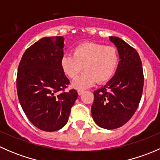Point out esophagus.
<instances>
[{"mask_svg": "<svg viewBox=\"0 0 160 160\" xmlns=\"http://www.w3.org/2000/svg\"><path fill=\"white\" fill-rule=\"evenodd\" d=\"M83 92H84V90H77V93H78L79 95H81L82 93H83Z\"/></svg>", "mask_w": 160, "mask_h": 160, "instance_id": "1", "label": "esophagus"}]
</instances>
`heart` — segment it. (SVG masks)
Here are the masks:
<instances>
[{"label": "heart", "mask_w": 160, "mask_h": 160, "mask_svg": "<svg viewBox=\"0 0 160 160\" xmlns=\"http://www.w3.org/2000/svg\"><path fill=\"white\" fill-rule=\"evenodd\" d=\"M60 60L61 68L70 79H75L84 67L85 72L72 83L77 89H84L95 82L104 83L112 78L119 63L118 50L112 46L94 42H83Z\"/></svg>", "instance_id": "obj_1"}]
</instances>
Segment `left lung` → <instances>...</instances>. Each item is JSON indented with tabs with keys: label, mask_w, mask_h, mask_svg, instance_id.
<instances>
[{
	"label": "left lung",
	"mask_w": 160,
	"mask_h": 160,
	"mask_svg": "<svg viewBox=\"0 0 160 160\" xmlns=\"http://www.w3.org/2000/svg\"><path fill=\"white\" fill-rule=\"evenodd\" d=\"M118 52V66L114 77L93 92L91 114L95 123L105 129H115L130 120L142 94L144 76L139 55L122 38L110 36Z\"/></svg>",
	"instance_id": "left-lung-1"
}]
</instances>
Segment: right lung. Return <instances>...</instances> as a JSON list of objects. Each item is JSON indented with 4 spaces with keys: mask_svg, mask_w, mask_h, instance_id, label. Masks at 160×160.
Wrapping results in <instances>:
<instances>
[{
    "mask_svg": "<svg viewBox=\"0 0 160 160\" xmlns=\"http://www.w3.org/2000/svg\"><path fill=\"white\" fill-rule=\"evenodd\" d=\"M64 38L44 37L26 49L19 63L17 92L28 120L39 129L55 132L68 122L78 93L65 91L70 80L61 68Z\"/></svg>",
    "mask_w": 160,
    "mask_h": 160,
    "instance_id": "1",
    "label": "right lung"
}]
</instances>
